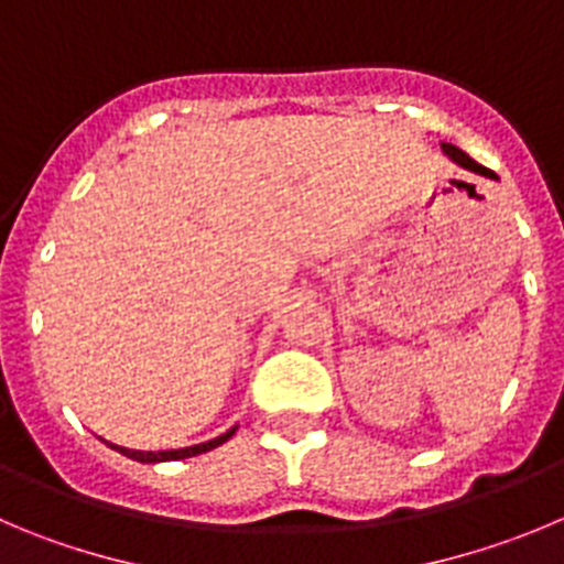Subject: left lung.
Returning <instances> with one entry per match:
<instances>
[{
  "label": "left lung",
  "mask_w": 564,
  "mask_h": 564,
  "mask_svg": "<svg viewBox=\"0 0 564 564\" xmlns=\"http://www.w3.org/2000/svg\"><path fill=\"white\" fill-rule=\"evenodd\" d=\"M442 152H445V155H448L451 161H454V163H459L462 170H467V172H476V175L492 177V181H496V172H492V170H487V166H481V163H476V161H473V158L467 155V152H462L459 147L448 144V141H442Z\"/></svg>",
  "instance_id": "obj_1"
}]
</instances>
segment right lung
<instances>
[{
  "mask_svg": "<svg viewBox=\"0 0 564 564\" xmlns=\"http://www.w3.org/2000/svg\"><path fill=\"white\" fill-rule=\"evenodd\" d=\"M236 429H239V425H234V429H228L225 434L214 436V440H208V442H199V445H188V448H175V451H130V448H122V445H113V442H105V445H110V448L119 451V454L128 456V459H133V462L158 465V462H177V459H192V456L208 454V451L219 448L223 442H228L230 436L236 434Z\"/></svg>",
  "mask_w": 564,
  "mask_h": 564,
  "instance_id": "add662e5",
  "label": "right lung"
}]
</instances>
